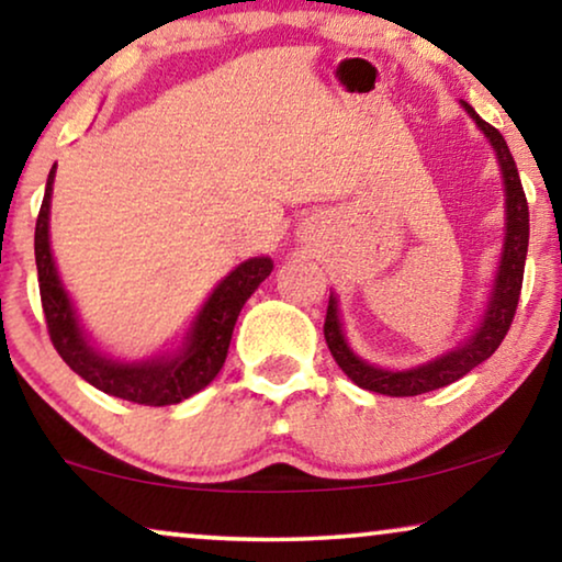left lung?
Instances as JSON below:
<instances>
[{"mask_svg":"<svg viewBox=\"0 0 562 562\" xmlns=\"http://www.w3.org/2000/svg\"><path fill=\"white\" fill-rule=\"evenodd\" d=\"M465 112L473 122L479 124V130L486 134L492 142L496 157H499V168L504 178V188H507V239H504L502 249V262L496 270L494 292L488 297V307L484 313V321L479 323L476 334L458 349L442 353V357L432 359L423 367L405 369V371H390L371 367L357 353L351 351V346L346 344L341 318H338V303L330 295L326 323H323V336L338 367L344 369V374L351 379L353 384H359L361 390L386 394V397H415V394L440 390V386L453 384L458 379L469 374L473 367H479L481 361H486L492 353L499 349V344L507 336V330L515 321L519 292H521V278H525V259H527V244H529V211L527 199L521 191V180L512 157L507 142L494 130L492 124L481 120L473 109L461 101Z\"/></svg>","mask_w":562,"mask_h":562,"instance_id":"8db88e82","label":"left lung"}]
</instances>
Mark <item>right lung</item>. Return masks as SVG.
<instances>
[{
	"label": "right lung",
	"instance_id": "add662e5",
	"mask_svg": "<svg viewBox=\"0 0 562 562\" xmlns=\"http://www.w3.org/2000/svg\"><path fill=\"white\" fill-rule=\"evenodd\" d=\"M53 180L55 165L50 176H47L43 205L35 224V265L47 334H50L55 351L60 353V359L78 376H83L86 382L101 392L112 394V397L149 407L178 405V402L193 397L205 384H211L213 376L224 367L236 318H239L241 307L251 297V292L259 288V282L270 278L274 267L272 259H247L234 272H228L218 282V288L211 292V297L205 300L201 313L195 315L183 349H178V353L132 363L114 361L93 349L89 338L83 336L74 303H70L68 292L63 290L58 270H55L50 236H47Z\"/></svg>",
	"mask_w": 562,
	"mask_h": 562
}]
</instances>
